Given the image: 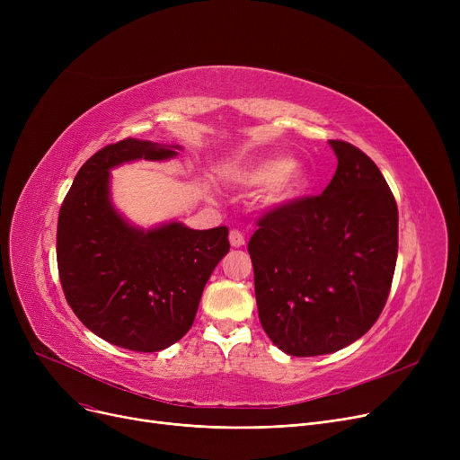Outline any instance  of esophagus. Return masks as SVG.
<instances>
[{
    "label": "esophagus",
    "mask_w": 460,
    "mask_h": 460,
    "mask_svg": "<svg viewBox=\"0 0 460 460\" xmlns=\"http://www.w3.org/2000/svg\"><path fill=\"white\" fill-rule=\"evenodd\" d=\"M229 243H231L233 248L244 246V234L240 233L238 229H231V233H229Z\"/></svg>",
    "instance_id": "1"
}]
</instances>
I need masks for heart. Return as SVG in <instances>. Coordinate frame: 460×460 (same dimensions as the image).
<instances>
[{"mask_svg":"<svg viewBox=\"0 0 460 460\" xmlns=\"http://www.w3.org/2000/svg\"><path fill=\"white\" fill-rule=\"evenodd\" d=\"M234 179L246 186L267 184L269 199L272 203H285L296 198L307 186L309 173L298 160H259L236 172Z\"/></svg>","mask_w":460,"mask_h":460,"instance_id":"obj_1","label":"heart"}]
</instances>
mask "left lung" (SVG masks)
Here are the masks:
<instances>
[{
  "label": "left lung",
  "instance_id": "obj_1",
  "mask_svg": "<svg viewBox=\"0 0 460 460\" xmlns=\"http://www.w3.org/2000/svg\"><path fill=\"white\" fill-rule=\"evenodd\" d=\"M337 169L321 196L259 217L248 243L259 321L291 356H321L359 340L380 317L397 262L399 212L376 164L330 139Z\"/></svg>",
  "mask_w": 460,
  "mask_h": 460
}]
</instances>
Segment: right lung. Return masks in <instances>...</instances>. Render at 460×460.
Listing matches in <instances>:
<instances>
[{
	"label": "right lung",
	"instance_id": "add662e5",
	"mask_svg": "<svg viewBox=\"0 0 460 460\" xmlns=\"http://www.w3.org/2000/svg\"><path fill=\"white\" fill-rule=\"evenodd\" d=\"M177 149L134 137L106 145L80 167L59 210L58 269L68 305L93 333L136 352L181 340L229 252L226 226L196 231L172 222L145 231L111 205L110 169L173 158Z\"/></svg>",
	"mask_w": 460,
	"mask_h": 460
}]
</instances>
